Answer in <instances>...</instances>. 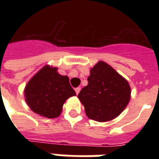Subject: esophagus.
I'll list each match as a JSON object with an SVG mask.
<instances>
[{
  "mask_svg": "<svg viewBox=\"0 0 159 159\" xmlns=\"http://www.w3.org/2000/svg\"><path fill=\"white\" fill-rule=\"evenodd\" d=\"M80 90H81V88H79V87H78V88H76V89H75V91H76V94H78V93H79Z\"/></svg>",
  "mask_w": 159,
  "mask_h": 159,
  "instance_id": "obj_1",
  "label": "esophagus"
}]
</instances>
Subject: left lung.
Masks as SVG:
<instances>
[{"mask_svg": "<svg viewBox=\"0 0 159 159\" xmlns=\"http://www.w3.org/2000/svg\"><path fill=\"white\" fill-rule=\"evenodd\" d=\"M88 85L78 99L89 119L108 122L122 113L129 102V83L107 63L99 61L90 69Z\"/></svg>", "mask_w": 159, "mask_h": 159, "instance_id": "left-lung-1", "label": "left lung"}]
</instances>
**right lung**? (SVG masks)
I'll return each instance as SVG.
<instances>
[{
  "instance_id": "1",
  "label": "right lung",
  "mask_w": 159,
  "mask_h": 159,
  "mask_svg": "<svg viewBox=\"0 0 159 159\" xmlns=\"http://www.w3.org/2000/svg\"><path fill=\"white\" fill-rule=\"evenodd\" d=\"M24 93L30 110L48 118L59 117L66 100L76 95L69 77L59 74L57 67L49 65L43 66L30 78Z\"/></svg>"
}]
</instances>
